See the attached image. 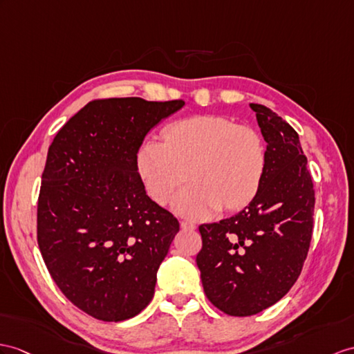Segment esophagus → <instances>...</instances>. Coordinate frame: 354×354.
Here are the masks:
<instances>
[{"label":"esophagus","mask_w":354,"mask_h":354,"mask_svg":"<svg viewBox=\"0 0 354 354\" xmlns=\"http://www.w3.org/2000/svg\"><path fill=\"white\" fill-rule=\"evenodd\" d=\"M180 227H182V230H185V231H194V230L196 228L195 223L187 222V221H182V222H180Z\"/></svg>","instance_id":"obj_1"}]
</instances>
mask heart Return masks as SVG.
I'll list each match as a JSON object with an SVG mask.
<instances>
[{
    "label": "heart",
    "instance_id": "obj_1",
    "mask_svg": "<svg viewBox=\"0 0 354 354\" xmlns=\"http://www.w3.org/2000/svg\"><path fill=\"white\" fill-rule=\"evenodd\" d=\"M266 149L260 133L221 115H195L168 126L163 144L147 141L136 154L145 191L165 205L189 177L191 186L174 200L183 216L204 219L222 209L237 210L261 183Z\"/></svg>",
    "mask_w": 354,
    "mask_h": 354
}]
</instances>
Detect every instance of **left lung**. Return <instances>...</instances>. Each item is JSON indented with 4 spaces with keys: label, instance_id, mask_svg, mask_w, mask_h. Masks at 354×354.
Returning a JSON list of instances; mask_svg holds the SVG:
<instances>
[{
    "label": "left lung",
    "instance_id": "1",
    "mask_svg": "<svg viewBox=\"0 0 354 354\" xmlns=\"http://www.w3.org/2000/svg\"><path fill=\"white\" fill-rule=\"evenodd\" d=\"M249 106L267 142L261 183L242 212L200 225L196 255L207 297L234 317L264 311L295 286L311 243L315 204L297 132L269 108Z\"/></svg>",
    "mask_w": 354,
    "mask_h": 354
}]
</instances>
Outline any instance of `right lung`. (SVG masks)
<instances>
[{
	"instance_id": "obj_1",
	"label": "right lung",
	"mask_w": 354,
	"mask_h": 354,
	"mask_svg": "<svg viewBox=\"0 0 354 354\" xmlns=\"http://www.w3.org/2000/svg\"><path fill=\"white\" fill-rule=\"evenodd\" d=\"M183 106V100H93L49 145L39 248L63 295L97 320H127L153 299L180 225L145 194L136 154L151 129Z\"/></svg>"
}]
</instances>
